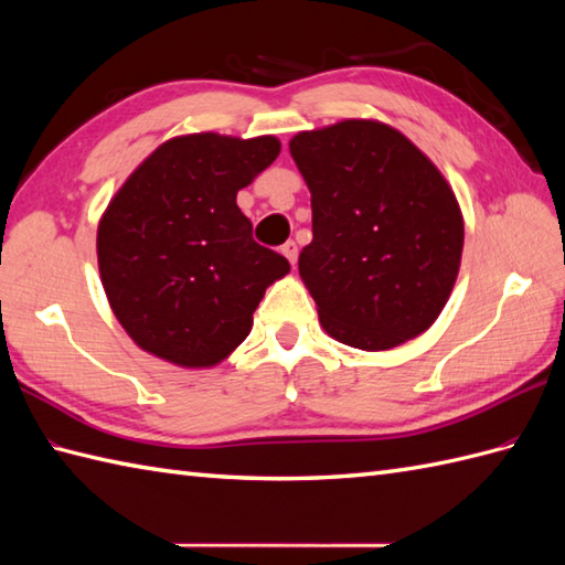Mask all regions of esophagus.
I'll return each instance as SVG.
<instances>
[{
	"mask_svg": "<svg viewBox=\"0 0 565 565\" xmlns=\"http://www.w3.org/2000/svg\"><path fill=\"white\" fill-rule=\"evenodd\" d=\"M281 252H284V257L289 259L294 267H296V259H298V245L294 243V239H289V243H284L281 245Z\"/></svg>",
	"mask_w": 565,
	"mask_h": 565,
	"instance_id": "34e87169",
	"label": "esophagus"
}]
</instances>
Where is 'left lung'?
Masks as SVG:
<instances>
[{
  "instance_id": "obj_1",
  "label": "left lung",
  "mask_w": 565,
  "mask_h": 565,
  "mask_svg": "<svg viewBox=\"0 0 565 565\" xmlns=\"http://www.w3.org/2000/svg\"><path fill=\"white\" fill-rule=\"evenodd\" d=\"M289 150L313 209L298 274L322 330L364 352L427 332L463 252L461 206L437 164L376 118L301 130Z\"/></svg>"
}]
</instances>
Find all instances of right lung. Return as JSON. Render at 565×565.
I'll return each instance as SVG.
<instances>
[{"instance_id":"right-lung-1","label":"right lung","mask_w":565,"mask_h":565,"mask_svg":"<svg viewBox=\"0 0 565 565\" xmlns=\"http://www.w3.org/2000/svg\"><path fill=\"white\" fill-rule=\"evenodd\" d=\"M279 150L274 136H174L111 196L97 227L102 286L142 352L211 369L245 342L291 264L252 239L235 199Z\"/></svg>"}]
</instances>
